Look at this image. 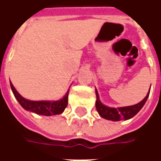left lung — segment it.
<instances>
[{
    "label": "left lung",
    "instance_id": "obj_1",
    "mask_svg": "<svg viewBox=\"0 0 161 161\" xmlns=\"http://www.w3.org/2000/svg\"><path fill=\"white\" fill-rule=\"evenodd\" d=\"M149 92H150V90H149L148 93L146 96V97L137 104L115 108H110V107H108V106H105L104 104H103L101 101L99 100L98 92L97 91V89H96V95H97L96 108H97L98 114L101 115V117H103V118L114 121H121V120H128V119L134 117L142 109V108L144 106L145 103L148 98Z\"/></svg>",
    "mask_w": 161,
    "mask_h": 161
}]
</instances>
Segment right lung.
Returning a JSON list of instances; mask_svg holds the SVG:
<instances>
[{
	"instance_id": "add662e5",
	"label": "right lung",
	"mask_w": 161,
	"mask_h": 161,
	"mask_svg": "<svg viewBox=\"0 0 161 161\" xmlns=\"http://www.w3.org/2000/svg\"><path fill=\"white\" fill-rule=\"evenodd\" d=\"M10 86L12 89L13 93L14 95V97L17 99V101L19 102V103L21 105L23 108H25L26 110L33 112L35 114L41 115H59L61 113H63L64 108H66L68 104V95H69V91L70 88L66 92V94L64 95L62 99H60L58 101H30L26 98L22 97L17 92L15 88L14 87L13 84L10 82Z\"/></svg>"
}]
</instances>
